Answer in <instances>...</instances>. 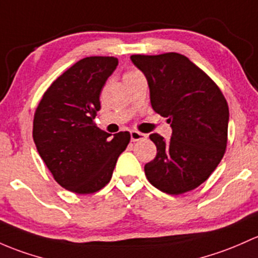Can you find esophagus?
Returning <instances> with one entry per match:
<instances>
[{
	"mask_svg": "<svg viewBox=\"0 0 258 258\" xmlns=\"http://www.w3.org/2000/svg\"><path fill=\"white\" fill-rule=\"evenodd\" d=\"M147 138V135L141 134V132L137 131H131V141L132 142H136V141H143Z\"/></svg>",
	"mask_w": 258,
	"mask_h": 258,
	"instance_id": "1",
	"label": "esophagus"
}]
</instances>
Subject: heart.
Listing matches in <instances>:
<instances>
[{"instance_id":"b5f03b06","label":"heart","mask_w":258,"mask_h":258,"mask_svg":"<svg viewBox=\"0 0 258 258\" xmlns=\"http://www.w3.org/2000/svg\"><path fill=\"white\" fill-rule=\"evenodd\" d=\"M135 74H138V73H137V72H130V73H127L126 75H124V78L130 77V75H135Z\"/></svg>"}]
</instances>
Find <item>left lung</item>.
Segmentation results:
<instances>
[{"mask_svg":"<svg viewBox=\"0 0 258 258\" xmlns=\"http://www.w3.org/2000/svg\"><path fill=\"white\" fill-rule=\"evenodd\" d=\"M150 88L152 108L168 117L170 140L150 138L157 156L145 165L150 183L179 195L204 183L224 157L229 106L220 89L202 69L178 53L132 55Z\"/></svg>","mask_w":258,"mask_h":258,"instance_id":"1","label":"left lung"}]
</instances>
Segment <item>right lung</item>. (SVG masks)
I'll return each instance as SVG.
<instances>
[{
  "label": "right lung",
  "mask_w": 258,
  "mask_h": 258,
  "mask_svg": "<svg viewBox=\"0 0 258 258\" xmlns=\"http://www.w3.org/2000/svg\"><path fill=\"white\" fill-rule=\"evenodd\" d=\"M117 64L113 56L81 59L51 84L37 107L38 153L54 179L74 193L104 188L131 138L128 132H118L111 140L94 121L101 108L100 93Z\"/></svg>",
  "instance_id": "add662e5"
}]
</instances>
